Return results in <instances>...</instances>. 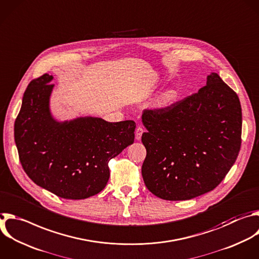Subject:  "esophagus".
<instances>
[{
  "label": "esophagus",
  "instance_id": "34e87169",
  "mask_svg": "<svg viewBox=\"0 0 259 259\" xmlns=\"http://www.w3.org/2000/svg\"><path fill=\"white\" fill-rule=\"evenodd\" d=\"M143 132H144V130H143V128L141 126H138L136 128V130H135V138H136V140H140L141 139V136H142Z\"/></svg>",
  "mask_w": 259,
  "mask_h": 259
}]
</instances>
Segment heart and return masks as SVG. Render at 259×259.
Returning <instances> with one entry per match:
<instances>
[{
  "label": "heart",
  "mask_w": 259,
  "mask_h": 259,
  "mask_svg": "<svg viewBox=\"0 0 259 259\" xmlns=\"http://www.w3.org/2000/svg\"><path fill=\"white\" fill-rule=\"evenodd\" d=\"M177 98V94L175 92H168L166 93L160 100V105L161 106H168L169 104L173 103Z\"/></svg>",
  "instance_id": "1"
}]
</instances>
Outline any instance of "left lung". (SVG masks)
Returning a JSON list of instances; mask_svg holds the SVG:
<instances>
[{
  "label": "left lung",
  "mask_w": 259,
  "mask_h": 259,
  "mask_svg": "<svg viewBox=\"0 0 259 259\" xmlns=\"http://www.w3.org/2000/svg\"><path fill=\"white\" fill-rule=\"evenodd\" d=\"M141 174L164 200H187L213 190L241 147L242 110L237 94L217 73L198 93L168 106L146 109Z\"/></svg>",
  "instance_id": "left-lung-1"
}]
</instances>
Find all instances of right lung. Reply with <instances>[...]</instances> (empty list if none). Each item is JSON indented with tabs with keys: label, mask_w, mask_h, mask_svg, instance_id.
Returning <instances> with one entry per match:
<instances>
[{
	"label": "right lung",
	"mask_w": 259,
	"mask_h": 259,
	"mask_svg": "<svg viewBox=\"0 0 259 259\" xmlns=\"http://www.w3.org/2000/svg\"><path fill=\"white\" fill-rule=\"evenodd\" d=\"M52 79L46 73L31 80L24 93L14 124L19 159L38 186L65 199H84L106 187L109 161L134 142L135 122H55L49 111Z\"/></svg>",
	"instance_id": "1"
}]
</instances>
